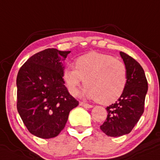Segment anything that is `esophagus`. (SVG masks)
<instances>
[{
	"instance_id": "1",
	"label": "esophagus",
	"mask_w": 160,
	"mask_h": 160,
	"mask_svg": "<svg viewBox=\"0 0 160 160\" xmlns=\"http://www.w3.org/2000/svg\"><path fill=\"white\" fill-rule=\"evenodd\" d=\"M79 105L82 106V107L84 108H92V105H91V104H86V103H85V102H82V101L79 102Z\"/></svg>"
}]
</instances>
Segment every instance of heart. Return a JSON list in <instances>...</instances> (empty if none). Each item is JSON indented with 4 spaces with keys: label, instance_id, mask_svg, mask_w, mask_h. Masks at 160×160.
Returning a JSON list of instances; mask_svg holds the SVG:
<instances>
[{
    "label": "heart",
    "instance_id": "b5f03b06",
    "mask_svg": "<svg viewBox=\"0 0 160 160\" xmlns=\"http://www.w3.org/2000/svg\"><path fill=\"white\" fill-rule=\"evenodd\" d=\"M63 78L71 95H77L84 82L85 97L108 104L118 100L124 92L127 73L124 63L113 56L90 52L76 59L75 68H65Z\"/></svg>",
    "mask_w": 160,
    "mask_h": 160
}]
</instances>
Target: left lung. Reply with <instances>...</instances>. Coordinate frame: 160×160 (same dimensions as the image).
I'll return each instance as SVG.
<instances>
[{"instance_id": "obj_1", "label": "left lung", "mask_w": 160, "mask_h": 160, "mask_svg": "<svg viewBox=\"0 0 160 160\" xmlns=\"http://www.w3.org/2000/svg\"><path fill=\"white\" fill-rule=\"evenodd\" d=\"M120 56L127 68V86L115 104L107 107V118L100 126V130L110 137H120L131 132L144 112L148 91V82L142 67L122 52H120Z\"/></svg>"}]
</instances>
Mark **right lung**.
<instances>
[{"label":"right lung","instance_id":"obj_1","mask_svg":"<svg viewBox=\"0 0 160 160\" xmlns=\"http://www.w3.org/2000/svg\"><path fill=\"white\" fill-rule=\"evenodd\" d=\"M70 52L47 48L30 57L18 72V112L29 132L38 138L57 136L70 112L78 105L63 78V61Z\"/></svg>","mask_w":160,"mask_h":160}]
</instances>
